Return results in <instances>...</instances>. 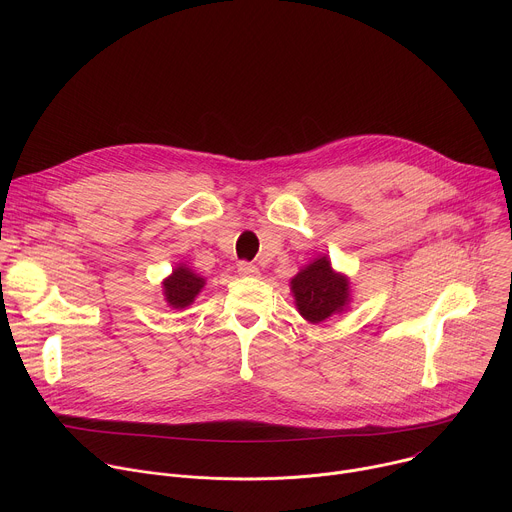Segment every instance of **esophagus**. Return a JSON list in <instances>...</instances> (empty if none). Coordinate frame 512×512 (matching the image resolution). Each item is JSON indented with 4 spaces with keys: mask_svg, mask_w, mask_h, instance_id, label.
<instances>
[{
    "mask_svg": "<svg viewBox=\"0 0 512 512\" xmlns=\"http://www.w3.org/2000/svg\"><path fill=\"white\" fill-rule=\"evenodd\" d=\"M237 273H239L241 277H259V269H257V265L247 263V261H241V263L237 265Z\"/></svg>",
    "mask_w": 512,
    "mask_h": 512,
    "instance_id": "34e87169",
    "label": "esophagus"
}]
</instances>
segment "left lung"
<instances>
[{
    "instance_id": "left-lung-1",
    "label": "left lung",
    "mask_w": 512,
    "mask_h": 512,
    "mask_svg": "<svg viewBox=\"0 0 512 512\" xmlns=\"http://www.w3.org/2000/svg\"><path fill=\"white\" fill-rule=\"evenodd\" d=\"M300 316L310 324H320L348 310L352 291L350 277L336 271L326 255L304 265L289 281Z\"/></svg>"
}]
</instances>
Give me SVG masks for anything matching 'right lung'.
Returning <instances> with one entry per match:
<instances>
[{"instance_id":"right-lung-1","label":"right lung","mask_w":512,"mask_h":512,"mask_svg":"<svg viewBox=\"0 0 512 512\" xmlns=\"http://www.w3.org/2000/svg\"><path fill=\"white\" fill-rule=\"evenodd\" d=\"M204 285L206 279L200 273L192 271L186 263H178L172 273L162 281L164 300L174 310H186L194 304Z\"/></svg>"}]
</instances>
